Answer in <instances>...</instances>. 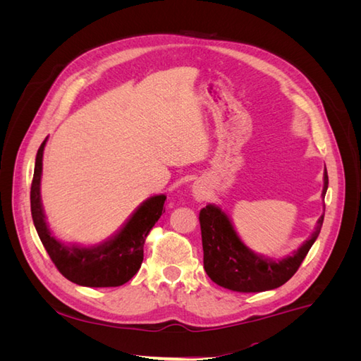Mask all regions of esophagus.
I'll list each match as a JSON object with an SVG mask.
<instances>
[{
  "mask_svg": "<svg viewBox=\"0 0 361 361\" xmlns=\"http://www.w3.org/2000/svg\"><path fill=\"white\" fill-rule=\"evenodd\" d=\"M192 195L197 202H204L207 199V192L206 190L202 187V185H194L192 187Z\"/></svg>",
  "mask_w": 361,
  "mask_h": 361,
  "instance_id": "34e87169",
  "label": "esophagus"
}]
</instances>
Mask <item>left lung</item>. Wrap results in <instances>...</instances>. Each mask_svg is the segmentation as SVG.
<instances>
[{
  "mask_svg": "<svg viewBox=\"0 0 361 361\" xmlns=\"http://www.w3.org/2000/svg\"><path fill=\"white\" fill-rule=\"evenodd\" d=\"M329 188V174L324 171L322 199ZM206 274L218 286L235 292H264L276 289L298 271L304 257L318 238L324 223L319 216L314 232L292 256L272 260L251 251L239 236L228 216L215 204H207L199 215Z\"/></svg>",
  "mask_w": 361,
  "mask_h": 361,
  "instance_id": "8db88e82",
  "label": "left lung"
}]
</instances>
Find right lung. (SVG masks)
I'll list each match as a JSON object with an SVG mask.
<instances>
[{"label": "right lung", "mask_w": 361, "mask_h": 361, "mask_svg": "<svg viewBox=\"0 0 361 361\" xmlns=\"http://www.w3.org/2000/svg\"><path fill=\"white\" fill-rule=\"evenodd\" d=\"M47 140L36 155L31 182V216L40 241L61 274L87 288H116L133 279L143 262V247L152 227L159 220L166 195H154L141 203L128 223L108 241L94 247L64 245L51 235L40 200L42 159Z\"/></svg>", "instance_id": "right-lung-1"}]
</instances>
